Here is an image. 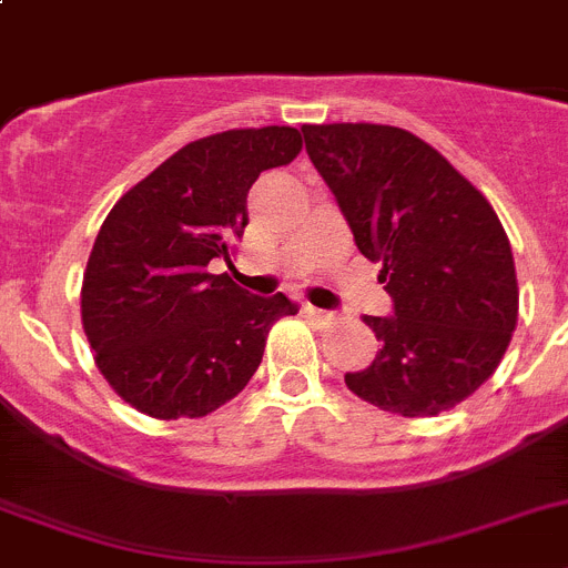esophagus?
Here are the masks:
<instances>
[{
  "label": "esophagus",
  "mask_w": 568,
  "mask_h": 568,
  "mask_svg": "<svg viewBox=\"0 0 568 568\" xmlns=\"http://www.w3.org/2000/svg\"><path fill=\"white\" fill-rule=\"evenodd\" d=\"M303 311H305V314L311 316V320L322 322V325H328V322H334V311L316 308V305H311V303H305V305H303Z\"/></svg>",
  "instance_id": "esophagus-1"
}]
</instances>
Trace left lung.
<instances>
[{
	"instance_id": "8db88e82",
	"label": "left lung",
	"mask_w": 568,
	"mask_h": 568,
	"mask_svg": "<svg viewBox=\"0 0 568 568\" xmlns=\"http://www.w3.org/2000/svg\"><path fill=\"white\" fill-rule=\"evenodd\" d=\"M356 248L382 265L390 316H365L382 347L345 373L359 398L398 416H438L504 359L518 322L513 248L487 197L413 132L305 124Z\"/></svg>"
}]
</instances>
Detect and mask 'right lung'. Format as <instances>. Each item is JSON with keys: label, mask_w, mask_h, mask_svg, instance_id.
Here are the masks:
<instances>
[{"label": "right lung", "mask_w": 568, "mask_h": 568, "mask_svg": "<svg viewBox=\"0 0 568 568\" xmlns=\"http://www.w3.org/2000/svg\"><path fill=\"white\" fill-rule=\"evenodd\" d=\"M303 150L294 126L229 130L192 141L106 214L87 260L81 322L95 365L126 405L152 418H201L237 396L285 294L254 296L209 274L248 226L260 172Z\"/></svg>", "instance_id": "obj_1"}]
</instances>
